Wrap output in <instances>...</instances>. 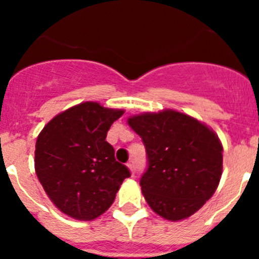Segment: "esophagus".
<instances>
[{"label": "esophagus", "instance_id": "obj_1", "mask_svg": "<svg viewBox=\"0 0 259 259\" xmlns=\"http://www.w3.org/2000/svg\"><path fill=\"white\" fill-rule=\"evenodd\" d=\"M127 166H128V168H130V170H131V174H132V175H134V174H135L134 163H131V162H130V163H127Z\"/></svg>", "mask_w": 259, "mask_h": 259}]
</instances>
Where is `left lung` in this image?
Listing matches in <instances>:
<instances>
[{
    "label": "left lung",
    "instance_id": "1",
    "mask_svg": "<svg viewBox=\"0 0 259 259\" xmlns=\"http://www.w3.org/2000/svg\"><path fill=\"white\" fill-rule=\"evenodd\" d=\"M143 139L148 168L140 185L153 211L182 221L198 211L219 184L223 146L209 127L175 110L131 116Z\"/></svg>",
    "mask_w": 259,
    "mask_h": 259
}]
</instances>
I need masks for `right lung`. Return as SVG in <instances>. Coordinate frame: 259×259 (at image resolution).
Instances as JSON below:
<instances>
[{
  "mask_svg": "<svg viewBox=\"0 0 259 259\" xmlns=\"http://www.w3.org/2000/svg\"><path fill=\"white\" fill-rule=\"evenodd\" d=\"M123 113L83 102L54 116L38 135L36 175L52 202L71 218L92 221L104 214L131 176L106 141Z\"/></svg>",
  "mask_w": 259,
  "mask_h": 259,
  "instance_id": "add662e5",
  "label": "right lung"
}]
</instances>
